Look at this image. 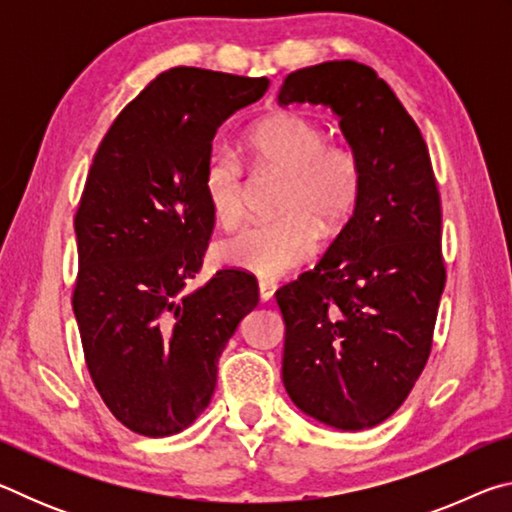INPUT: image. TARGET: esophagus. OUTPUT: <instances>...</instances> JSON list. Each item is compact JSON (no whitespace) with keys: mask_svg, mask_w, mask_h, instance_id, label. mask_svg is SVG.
Wrapping results in <instances>:
<instances>
[{"mask_svg":"<svg viewBox=\"0 0 512 512\" xmlns=\"http://www.w3.org/2000/svg\"><path fill=\"white\" fill-rule=\"evenodd\" d=\"M277 291V282L273 280H259V298H262L264 302L271 300L275 296Z\"/></svg>","mask_w":512,"mask_h":512,"instance_id":"obj_1","label":"esophagus"}]
</instances>
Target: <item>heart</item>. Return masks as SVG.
<instances>
[{
    "instance_id": "b5f03b06",
    "label": "heart",
    "mask_w": 512,
    "mask_h": 512,
    "mask_svg": "<svg viewBox=\"0 0 512 512\" xmlns=\"http://www.w3.org/2000/svg\"><path fill=\"white\" fill-rule=\"evenodd\" d=\"M257 169L282 173L277 219L241 228L219 246L223 264L280 277L307 264L320 244V228L336 235L357 210L361 162L352 146L327 142L325 128L302 112H275L244 137ZM207 207L223 228L246 214L248 183L241 162L225 149L210 151L203 167Z\"/></svg>"
}]
</instances>
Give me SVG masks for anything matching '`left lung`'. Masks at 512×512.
Instances as JSON below:
<instances>
[{
    "mask_svg": "<svg viewBox=\"0 0 512 512\" xmlns=\"http://www.w3.org/2000/svg\"><path fill=\"white\" fill-rule=\"evenodd\" d=\"M277 101L332 108L361 162L352 219L314 271L275 293L293 404L334 429L361 431L400 409L427 366L447 280L436 176L418 124L368 65L298 69Z\"/></svg>",
    "mask_w": 512,
    "mask_h": 512,
    "instance_id": "obj_1",
    "label": "left lung"
}]
</instances>
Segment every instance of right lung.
I'll return each instance as SVG.
<instances>
[{
	"mask_svg": "<svg viewBox=\"0 0 512 512\" xmlns=\"http://www.w3.org/2000/svg\"><path fill=\"white\" fill-rule=\"evenodd\" d=\"M266 90V76L167 69L94 153L74 216L72 307L101 400L142 436H171L207 409L221 352L259 302L255 275L237 268L187 284L214 230L203 167L216 128Z\"/></svg>",
	"mask_w": 512,
	"mask_h": 512,
	"instance_id": "1",
	"label": "right lung"
}]
</instances>
